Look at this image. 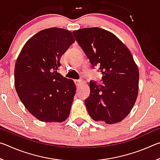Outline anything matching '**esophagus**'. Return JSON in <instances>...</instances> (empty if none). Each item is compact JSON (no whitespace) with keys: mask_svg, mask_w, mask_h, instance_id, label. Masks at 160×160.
Masks as SVG:
<instances>
[{"mask_svg":"<svg viewBox=\"0 0 160 160\" xmlns=\"http://www.w3.org/2000/svg\"><path fill=\"white\" fill-rule=\"evenodd\" d=\"M75 84H76L77 86H80V84L82 82V80H75Z\"/></svg>","mask_w":160,"mask_h":160,"instance_id":"obj_1","label":"esophagus"}]
</instances>
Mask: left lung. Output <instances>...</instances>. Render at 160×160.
Segmentation results:
<instances>
[{"label":"left lung","mask_w":160,"mask_h":160,"mask_svg":"<svg viewBox=\"0 0 160 160\" xmlns=\"http://www.w3.org/2000/svg\"><path fill=\"white\" fill-rule=\"evenodd\" d=\"M92 68L99 66L102 84L90 81V94L85 100L95 121L120 122L133 107L138 94L139 71L131 51L112 32L99 28L72 32Z\"/></svg>","instance_id":"obj_1"}]
</instances>
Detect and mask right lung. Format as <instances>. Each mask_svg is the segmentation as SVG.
I'll return each instance as SVG.
<instances>
[{"instance_id": "right-lung-1", "label": "right lung", "mask_w": 160, "mask_h": 160, "mask_svg": "<svg viewBox=\"0 0 160 160\" xmlns=\"http://www.w3.org/2000/svg\"><path fill=\"white\" fill-rule=\"evenodd\" d=\"M75 42L72 32L51 28L31 37L15 66V87L31 114L41 121L63 122L75 94L73 80L57 72L63 54Z\"/></svg>"}]
</instances>
